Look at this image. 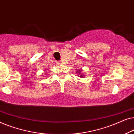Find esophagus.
I'll return each instance as SVG.
<instances>
[{
	"mask_svg": "<svg viewBox=\"0 0 134 134\" xmlns=\"http://www.w3.org/2000/svg\"><path fill=\"white\" fill-rule=\"evenodd\" d=\"M62 63H63V62H62V61H60L58 62V64H59V65H61V64H62Z\"/></svg>",
	"mask_w": 134,
	"mask_h": 134,
	"instance_id": "esophagus-1",
	"label": "esophagus"
}]
</instances>
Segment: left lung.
Instances as JSON below:
<instances>
[{"label":"left lung","instance_id":"8db88e82","mask_svg":"<svg viewBox=\"0 0 134 134\" xmlns=\"http://www.w3.org/2000/svg\"><path fill=\"white\" fill-rule=\"evenodd\" d=\"M77 72L79 73V74H80V72H80V70H78V71H77ZM83 76H84V75H83V76H80V77H83Z\"/></svg>","mask_w":134,"mask_h":134}]
</instances>
